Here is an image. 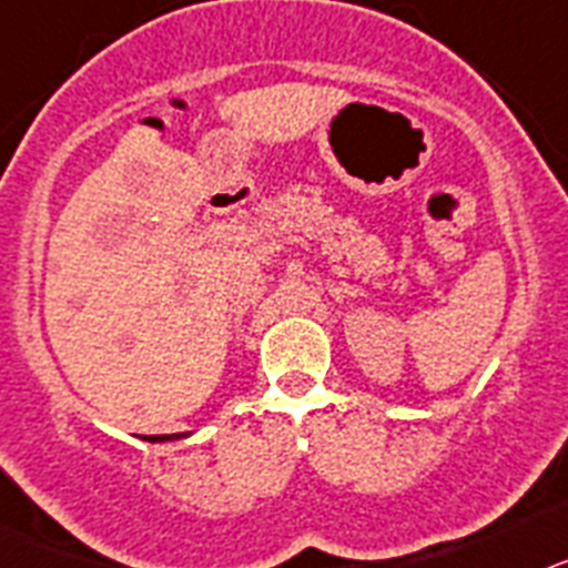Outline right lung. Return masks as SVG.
Masks as SVG:
<instances>
[{"mask_svg": "<svg viewBox=\"0 0 568 568\" xmlns=\"http://www.w3.org/2000/svg\"><path fill=\"white\" fill-rule=\"evenodd\" d=\"M191 437V432H180V434H142V440L148 443H168V440H185Z\"/></svg>", "mask_w": 568, "mask_h": 568, "instance_id": "right-lung-1", "label": "right lung"}]
</instances>
